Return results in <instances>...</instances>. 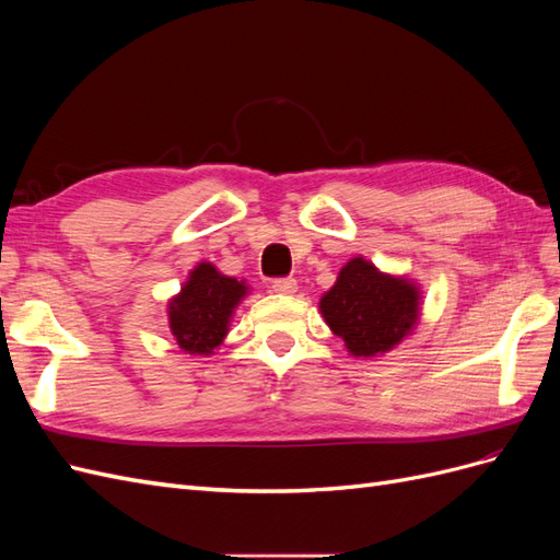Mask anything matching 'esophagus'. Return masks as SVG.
<instances>
[{"label":"esophagus","instance_id":"obj_1","mask_svg":"<svg viewBox=\"0 0 560 560\" xmlns=\"http://www.w3.org/2000/svg\"><path fill=\"white\" fill-rule=\"evenodd\" d=\"M270 287H273V292H278V294H294L296 280L294 278H276Z\"/></svg>","mask_w":560,"mask_h":560}]
</instances>
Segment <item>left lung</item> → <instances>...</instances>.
Here are the masks:
<instances>
[{"label": "left lung", "mask_w": 560, "mask_h": 560, "mask_svg": "<svg viewBox=\"0 0 560 560\" xmlns=\"http://www.w3.org/2000/svg\"><path fill=\"white\" fill-rule=\"evenodd\" d=\"M319 311L352 354L374 358L413 329L418 292L404 278L383 276L358 257L341 268L336 284L322 296Z\"/></svg>", "instance_id": "1"}]
</instances>
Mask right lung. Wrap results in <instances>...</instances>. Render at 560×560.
<instances>
[{"label":"right lung","instance_id":"right-lung-1","mask_svg":"<svg viewBox=\"0 0 560 560\" xmlns=\"http://www.w3.org/2000/svg\"><path fill=\"white\" fill-rule=\"evenodd\" d=\"M245 290L243 282L222 276L212 264H200L171 303V329L179 348L191 354L212 352L226 336L229 317Z\"/></svg>","mask_w":560,"mask_h":560}]
</instances>
